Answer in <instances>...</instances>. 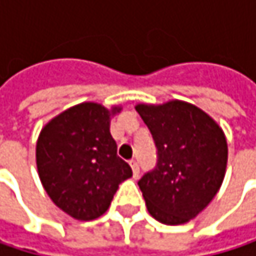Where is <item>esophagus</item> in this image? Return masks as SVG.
Instances as JSON below:
<instances>
[{
	"label": "esophagus",
	"mask_w": 256,
	"mask_h": 256,
	"mask_svg": "<svg viewBox=\"0 0 256 256\" xmlns=\"http://www.w3.org/2000/svg\"><path fill=\"white\" fill-rule=\"evenodd\" d=\"M130 166H132V170H133V176L138 178L139 176V164L136 160H130Z\"/></svg>",
	"instance_id": "1"
}]
</instances>
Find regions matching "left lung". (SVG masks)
I'll use <instances>...</instances> for the list:
<instances>
[{
  "label": "left lung",
  "instance_id": "obj_1",
  "mask_svg": "<svg viewBox=\"0 0 256 256\" xmlns=\"http://www.w3.org/2000/svg\"><path fill=\"white\" fill-rule=\"evenodd\" d=\"M150 128L156 168L138 185L152 218L178 226L196 218L216 196L227 168V139L204 111L182 102L136 105Z\"/></svg>",
  "mask_w": 256,
  "mask_h": 256
}]
</instances>
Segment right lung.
I'll return each instance as SVG.
<instances>
[{"label": "right lung", "mask_w": 256, "mask_h": 256, "mask_svg": "<svg viewBox=\"0 0 256 256\" xmlns=\"http://www.w3.org/2000/svg\"><path fill=\"white\" fill-rule=\"evenodd\" d=\"M120 110L84 102L54 117L38 136L41 184L53 203L76 220L104 215L118 185L132 176L110 132L111 117Z\"/></svg>", "instance_id": "obj_1"}]
</instances>
